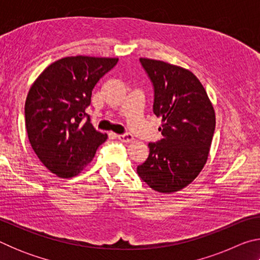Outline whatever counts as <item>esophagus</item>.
<instances>
[{
	"instance_id": "obj_1",
	"label": "esophagus",
	"mask_w": 260,
	"mask_h": 260,
	"mask_svg": "<svg viewBox=\"0 0 260 260\" xmlns=\"http://www.w3.org/2000/svg\"><path fill=\"white\" fill-rule=\"evenodd\" d=\"M118 139L124 141V142H129V141L133 140V135L131 133H124V134H119L118 135Z\"/></svg>"
}]
</instances>
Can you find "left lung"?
<instances>
[{"mask_svg":"<svg viewBox=\"0 0 260 260\" xmlns=\"http://www.w3.org/2000/svg\"><path fill=\"white\" fill-rule=\"evenodd\" d=\"M153 88V113L162 118L161 139L149 143L139 177L153 190L174 192L188 186L203 169L212 142L215 116L199 79L186 69L140 58Z\"/></svg>","mask_w":260,"mask_h":260,"instance_id":"left-lung-1","label":"left lung"}]
</instances>
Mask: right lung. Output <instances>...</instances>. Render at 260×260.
Listing matches in <instances>:
<instances>
[{
    "mask_svg": "<svg viewBox=\"0 0 260 260\" xmlns=\"http://www.w3.org/2000/svg\"><path fill=\"white\" fill-rule=\"evenodd\" d=\"M117 63L118 58L65 57L49 65L30 87L25 102L29 143L59 178L80 173L108 139L95 131L86 109L96 83Z\"/></svg>",
    "mask_w": 260,
    "mask_h": 260,
    "instance_id": "right-lung-1",
    "label": "right lung"
}]
</instances>
